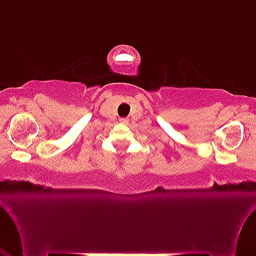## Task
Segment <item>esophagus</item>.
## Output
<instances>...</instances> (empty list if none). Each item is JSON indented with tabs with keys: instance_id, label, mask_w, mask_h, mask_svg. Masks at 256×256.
Listing matches in <instances>:
<instances>
[{
	"instance_id": "obj_1",
	"label": "esophagus",
	"mask_w": 256,
	"mask_h": 256,
	"mask_svg": "<svg viewBox=\"0 0 256 256\" xmlns=\"http://www.w3.org/2000/svg\"><path fill=\"white\" fill-rule=\"evenodd\" d=\"M120 122H122V123H124V124H126V123L128 122V118H121V120H120Z\"/></svg>"
}]
</instances>
